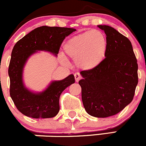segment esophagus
<instances>
[{
	"label": "esophagus",
	"mask_w": 146,
	"mask_h": 146,
	"mask_svg": "<svg viewBox=\"0 0 146 146\" xmlns=\"http://www.w3.org/2000/svg\"><path fill=\"white\" fill-rule=\"evenodd\" d=\"M74 78H75V81L77 82L80 80L81 78H82V76H81V75L79 74V73H75L74 74Z\"/></svg>",
	"instance_id": "obj_1"
}]
</instances>
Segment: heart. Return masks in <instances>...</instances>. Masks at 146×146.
I'll list each match as a JSON object with an SVG mask.
<instances>
[{"label":"heart","mask_w":146,"mask_h":146,"mask_svg":"<svg viewBox=\"0 0 146 146\" xmlns=\"http://www.w3.org/2000/svg\"><path fill=\"white\" fill-rule=\"evenodd\" d=\"M107 47V39L104 33L101 30H93L69 39L64 45V51L79 68L89 71L102 63Z\"/></svg>","instance_id":"1"}]
</instances>
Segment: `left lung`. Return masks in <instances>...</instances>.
Returning a JSON list of instances; mask_svg holds the SVG:
<instances>
[{"mask_svg":"<svg viewBox=\"0 0 146 146\" xmlns=\"http://www.w3.org/2000/svg\"><path fill=\"white\" fill-rule=\"evenodd\" d=\"M98 27L106 35V56L96 68L81 72L79 84L86 111L106 118L119 113L132 102L138 82V64L126 37L111 26Z\"/></svg>","mask_w":146,"mask_h":146,"instance_id":"8db88e82","label":"left lung"}]
</instances>
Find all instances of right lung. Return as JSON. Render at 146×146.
Returning <instances> with one entry per match:
<instances>
[{"label": "right lung", "instance_id": "right-lung-1", "mask_svg": "<svg viewBox=\"0 0 146 146\" xmlns=\"http://www.w3.org/2000/svg\"><path fill=\"white\" fill-rule=\"evenodd\" d=\"M75 30L70 27L42 26L32 30L14 46L8 68L10 95L17 109L25 116L47 119L58 113L60 96L67 86L75 82L74 75L62 80L52 81L42 92H33L24 84V67L29 57L38 51L57 56L63 40Z\"/></svg>", "mask_w": 146, "mask_h": 146}]
</instances>
